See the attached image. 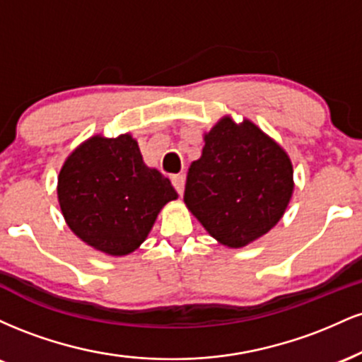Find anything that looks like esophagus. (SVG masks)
<instances>
[{
	"mask_svg": "<svg viewBox=\"0 0 362 362\" xmlns=\"http://www.w3.org/2000/svg\"><path fill=\"white\" fill-rule=\"evenodd\" d=\"M172 184L175 187V190L178 194H184V187H185V177L184 175H173L172 177Z\"/></svg>",
	"mask_w": 362,
	"mask_h": 362,
	"instance_id": "esophagus-1",
	"label": "esophagus"
}]
</instances>
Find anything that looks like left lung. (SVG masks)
<instances>
[{"instance_id":"obj_1","label":"left lung","mask_w":362,"mask_h":362,"mask_svg":"<svg viewBox=\"0 0 362 362\" xmlns=\"http://www.w3.org/2000/svg\"><path fill=\"white\" fill-rule=\"evenodd\" d=\"M187 173L184 201L213 238L242 248L272 230L293 195L288 153L255 124L223 117L204 134Z\"/></svg>"}]
</instances>
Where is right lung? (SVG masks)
I'll return each mask as SVG.
<instances>
[{"label":"right lung","instance_id":"right-lung-1","mask_svg":"<svg viewBox=\"0 0 362 362\" xmlns=\"http://www.w3.org/2000/svg\"><path fill=\"white\" fill-rule=\"evenodd\" d=\"M177 197L168 178L144 165L131 134L85 141L66 158L57 178L68 226L86 245L112 257L134 252L161 207Z\"/></svg>","mask_w":362,"mask_h":362}]
</instances>
